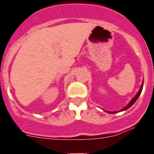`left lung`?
<instances>
[{
  "instance_id": "8db88e82",
  "label": "left lung",
  "mask_w": 154,
  "mask_h": 154,
  "mask_svg": "<svg viewBox=\"0 0 154 154\" xmlns=\"http://www.w3.org/2000/svg\"><path fill=\"white\" fill-rule=\"evenodd\" d=\"M143 82H142L141 87H140V90H139L138 93L136 94V96H135V97H134L133 98H132V99L131 100H130L129 103H128V104L126 105L125 107H123V108H122V109H121L120 111H118V112H121V111H126V110L129 108L130 107H132V105H133L134 103H135V102H136V101L137 100V99H138V98H139V97H140V94H141L142 90H143ZM103 111H104V110H103ZM106 112L109 113V114H115V113H117V111H106Z\"/></svg>"
}]
</instances>
